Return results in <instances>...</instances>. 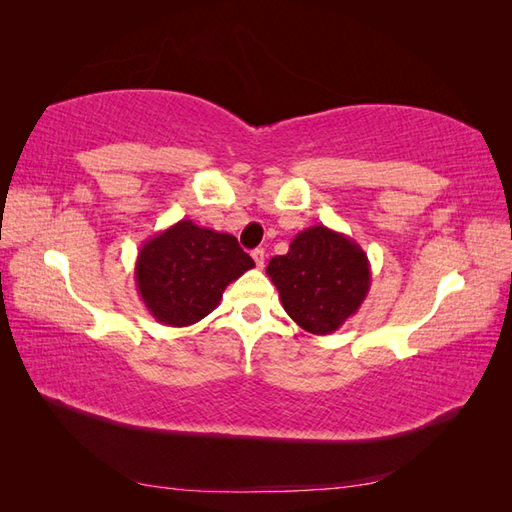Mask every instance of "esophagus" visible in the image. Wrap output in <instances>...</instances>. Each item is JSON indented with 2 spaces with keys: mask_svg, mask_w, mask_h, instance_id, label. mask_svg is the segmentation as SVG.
<instances>
[{
  "mask_svg": "<svg viewBox=\"0 0 512 512\" xmlns=\"http://www.w3.org/2000/svg\"><path fill=\"white\" fill-rule=\"evenodd\" d=\"M252 258H254V262H256V267H258V269L265 267V250H262V247H256V250L252 252Z\"/></svg>",
  "mask_w": 512,
  "mask_h": 512,
  "instance_id": "1",
  "label": "esophagus"
}]
</instances>
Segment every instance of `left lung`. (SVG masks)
Segmentation results:
<instances>
[{
	"mask_svg": "<svg viewBox=\"0 0 512 512\" xmlns=\"http://www.w3.org/2000/svg\"><path fill=\"white\" fill-rule=\"evenodd\" d=\"M267 275L286 314L314 335H331L342 327L359 312L371 286L361 245L322 224L301 230L288 254L269 260Z\"/></svg>",
	"mask_w": 512,
	"mask_h": 512,
	"instance_id": "1",
	"label": "left lung"
}]
</instances>
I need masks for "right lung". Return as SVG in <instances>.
<instances>
[{
  "label": "right lung",
  "instance_id": "1",
  "mask_svg": "<svg viewBox=\"0 0 512 512\" xmlns=\"http://www.w3.org/2000/svg\"><path fill=\"white\" fill-rule=\"evenodd\" d=\"M254 267L228 232L181 220L147 239L134 280L147 312L166 327H190L220 305L230 282Z\"/></svg>",
  "mask_w": 512,
  "mask_h": 512
}]
</instances>
